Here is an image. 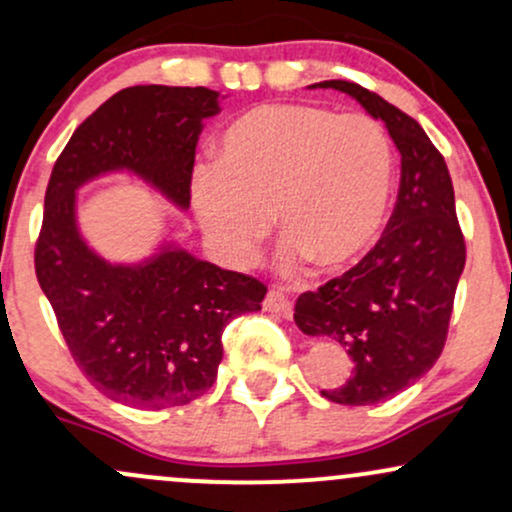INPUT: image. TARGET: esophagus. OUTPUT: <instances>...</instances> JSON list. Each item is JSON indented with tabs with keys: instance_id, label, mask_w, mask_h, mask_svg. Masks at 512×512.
<instances>
[{
	"instance_id": "34e87169",
	"label": "esophagus",
	"mask_w": 512,
	"mask_h": 512,
	"mask_svg": "<svg viewBox=\"0 0 512 512\" xmlns=\"http://www.w3.org/2000/svg\"><path fill=\"white\" fill-rule=\"evenodd\" d=\"M264 310H269V313H274L279 317H291L293 315L291 301L284 296V291H281V289H269L267 298H264Z\"/></svg>"
}]
</instances>
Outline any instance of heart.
Here are the masks:
<instances>
[{"mask_svg": "<svg viewBox=\"0 0 512 512\" xmlns=\"http://www.w3.org/2000/svg\"><path fill=\"white\" fill-rule=\"evenodd\" d=\"M392 178L395 154L375 120L269 103L226 127L216 168L192 178V209L211 248L233 267L252 262L274 214L286 269L313 260L337 272L378 240Z\"/></svg>", "mask_w": 512, "mask_h": 512, "instance_id": "obj_1", "label": "heart"}]
</instances>
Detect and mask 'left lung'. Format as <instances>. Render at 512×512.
<instances>
[{
	"label": "left lung",
	"instance_id": "8db88e82",
	"mask_svg": "<svg viewBox=\"0 0 512 512\" xmlns=\"http://www.w3.org/2000/svg\"><path fill=\"white\" fill-rule=\"evenodd\" d=\"M310 88L356 98L387 127L402 156L395 211L375 248L349 272L301 293L293 313L301 332L334 339L354 361L349 378L322 390V397L366 407L407 390L438 361L467 248L448 166L424 127L351 81Z\"/></svg>",
	"mask_w": 512,
	"mask_h": 512
}]
</instances>
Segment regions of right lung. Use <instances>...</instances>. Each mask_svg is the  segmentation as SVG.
I'll use <instances>...</instances> for the list:
<instances>
[{"label": "right lung", "mask_w": 512, "mask_h": 512, "mask_svg": "<svg viewBox=\"0 0 512 512\" xmlns=\"http://www.w3.org/2000/svg\"><path fill=\"white\" fill-rule=\"evenodd\" d=\"M219 110V91L204 86L122 88L76 127L52 168L35 243L38 284L81 373L127 407L202 397L219 373L223 330L260 310L267 286L175 243L137 264L103 260L79 233L76 190L129 170L187 209L202 122Z\"/></svg>", "instance_id": "right-lung-1"}]
</instances>
